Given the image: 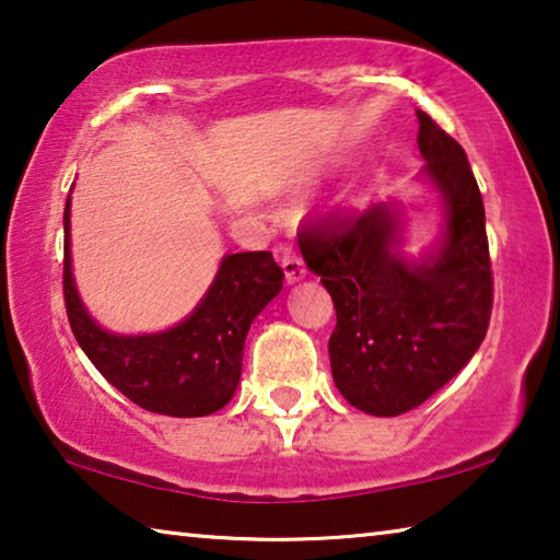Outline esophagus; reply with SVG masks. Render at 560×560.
I'll list each match as a JSON object with an SVG mask.
<instances>
[{"instance_id":"1","label":"esophagus","mask_w":560,"mask_h":560,"mask_svg":"<svg viewBox=\"0 0 560 560\" xmlns=\"http://www.w3.org/2000/svg\"><path fill=\"white\" fill-rule=\"evenodd\" d=\"M281 269H283V277H287V283H296L301 279H306V264H303L299 254H293V252L283 254Z\"/></svg>"}]
</instances>
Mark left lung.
Instances as JSON below:
<instances>
[{
	"label": "left lung",
	"instance_id": "1",
	"mask_svg": "<svg viewBox=\"0 0 560 560\" xmlns=\"http://www.w3.org/2000/svg\"><path fill=\"white\" fill-rule=\"evenodd\" d=\"M420 177L440 197L442 224L420 257H407L405 207L373 205L355 220L301 232L308 271L336 306L330 373L346 400L395 417L447 385L487 336L491 264L485 202L457 140L417 110Z\"/></svg>",
	"mask_w": 560,
	"mask_h": 560
}]
</instances>
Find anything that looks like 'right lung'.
<instances>
[{
  "instance_id": "right-lung-1",
  "label": "right lung",
  "mask_w": 560,
  "mask_h": 560,
  "mask_svg": "<svg viewBox=\"0 0 560 560\" xmlns=\"http://www.w3.org/2000/svg\"><path fill=\"white\" fill-rule=\"evenodd\" d=\"M283 287L271 252L224 254L200 303L158 334H113L83 306L71 267V195L63 210V299L83 353L96 371L143 410L205 417L232 400L242 377L244 340Z\"/></svg>"
}]
</instances>
